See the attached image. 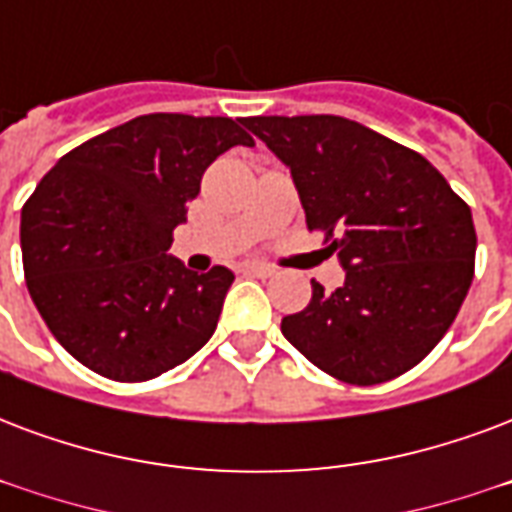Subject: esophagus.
I'll list each match as a JSON object with an SVG mask.
<instances>
[{
  "instance_id": "1",
  "label": "esophagus",
  "mask_w": 512,
  "mask_h": 512,
  "mask_svg": "<svg viewBox=\"0 0 512 512\" xmlns=\"http://www.w3.org/2000/svg\"><path fill=\"white\" fill-rule=\"evenodd\" d=\"M241 271L249 273V276H273V268H271V265L257 263V260H252V263H244V265H241Z\"/></svg>"
}]
</instances>
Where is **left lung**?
Listing matches in <instances>:
<instances>
[{"label": "left lung", "mask_w": 512, "mask_h": 512, "mask_svg": "<svg viewBox=\"0 0 512 512\" xmlns=\"http://www.w3.org/2000/svg\"><path fill=\"white\" fill-rule=\"evenodd\" d=\"M247 128L290 169L308 230L346 282L282 319L284 338L338 381L403 376L438 346L475 271L470 206L432 163L338 115H260Z\"/></svg>", "instance_id": "8db88e82"}]
</instances>
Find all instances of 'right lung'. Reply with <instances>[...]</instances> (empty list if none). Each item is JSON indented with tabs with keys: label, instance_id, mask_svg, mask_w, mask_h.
Returning a JSON list of instances; mask_svg holds the SVG:
<instances>
[{
	"label": "right lung",
	"instance_id": "1",
	"mask_svg": "<svg viewBox=\"0 0 512 512\" xmlns=\"http://www.w3.org/2000/svg\"><path fill=\"white\" fill-rule=\"evenodd\" d=\"M255 139L230 117L155 112L93 136L23 204L26 287L74 360L112 381H150L212 338L233 284L169 255L204 171Z\"/></svg>",
	"mask_w": 512,
	"mask_h": 512
}]
</instances>
